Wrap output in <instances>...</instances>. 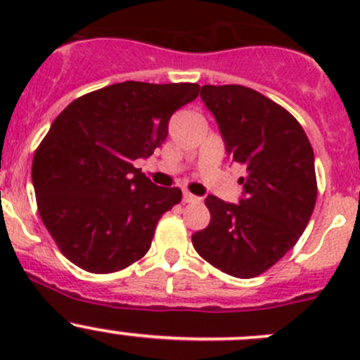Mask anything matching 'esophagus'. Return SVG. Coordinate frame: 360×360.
<instances>
[{"mask_svg":"<svg viewBox=\"0 0 360 360\" xmlns=\"http://www.w3.org/2000/svg\"><path fill=\"white\" fill-rule=\"evenodd\" d=\"M183 200L186 202V203H198V202L202 200V198L197 197V195L190 193V191H188V190H184L183 191Z\"/></svg>","mask_w":360,"mask_h":360,"instance_id":"1","label":"esophagus"}]
</instances>
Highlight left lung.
I'll return each instance as SVG.
<instances>
[{
  "label": "left lung",
  "mask_w": 360,
  "mask_h": 360,
  "mask_svg": "<svg viewBox=\"0 0 360 360\" xmlns=\"http://www.w3.org/2000/svg\"><path fill=\"white\" fill-rule=\"evenodd\" d=\"M202 101L216 118L226 151L245 167L238 205L209 195V226L191 237L217 270L252 278L274 266L303 235L315 200L314 150L297 120L242 85H203Z\"/></svg>",
  "instance_id": "left-lung-1"
}]
</instances>
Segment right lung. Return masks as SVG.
<instances>
[{"mask_svg": "<svg viewBox=\"0 0 360 360\" xmlns=\"http://www.w3.org/2000/svg\"><path fill=\"white\" fill-rule=\"evenodd\" d=\"M198 92L197 83H115L53 120L31 176L43 224L71 263L111 274L150 250L160 217L183 193L153 184L134 162L162 146L172 112Z\"/></svg>", "mask_w": 360, "mask_h": 360, "instance_id": "add662e5", "label": "right lung"}]
</instances>
